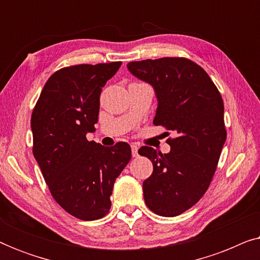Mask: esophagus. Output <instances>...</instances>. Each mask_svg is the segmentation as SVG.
Segmentation results:
<instances>
[{
  "label": "esophagus",
  "instance_id": "obj_1",
  "mask_svg": "<svg viewBox=\"0 0 260 260\" xmlns=\"http://www.w3.org/2000/svg\"><path fill=\"white\" fill-rule=\"evenodd\" d=\"M131 152H133V157H138V145L131 144Z\"/></svg>",
  "mask_w": 260,
  "mask_h": 260
}]
</instances>
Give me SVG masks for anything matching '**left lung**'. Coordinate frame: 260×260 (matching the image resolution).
I'll use <instances>...</instances> for the list:
<instances>
[{"instance_id": "obj_1", "label": "left lung", "mask_w": 260, "mask_h": 260, "mask_svg": "<svg viewBox=\"0 0 260 260\" xmlns=\"http://www.w3.org/2000/svg\"><path fill=\"white\" fill-rule=\"evenodd\" d=\"M126 66L154 87L155 125L177 134L168 140V154L150 147L138 151L154 166L143 182L144 201L156 214L180 215L204 197L216 170L226 141L221 94L206 71L189 59H148Z\"/></svg>"}]
</instances>
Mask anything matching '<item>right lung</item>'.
Masks as SVG:
<instances>
[{"instance_id": "add662e5", "label": "right lung", "mask_w": 260, "mask_h": 260, "mask_svg": "<svg viewBox=\"0 0 260 260\" xmlns=\"http://www.w3.org/2000/svg\"><path fill=\"white\" fill-rule=\"evenodd\" d=\"M120 61L74 65L53 73L31 113L33 154L54 200L90 221L111 207L113 184L131 158L125 142L108 148L86 140L98 122L99 97Z\"/></svg>"}]
</instances>
